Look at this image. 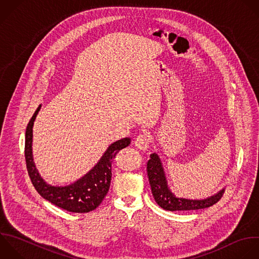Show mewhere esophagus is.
Segmentation results:
<instances>
[{"label": "esophagus", "mask_w": 259, "mask_h": 259, "mask_svg": "<svg viewBox=\"0 0 259 259\" xmlns=\"http://www.w3.org/2000/svg\"><path fill=\"white\" fill-rule=\"evenodd\" d=\"M135 145L138 149H140L142 151H147L150 147V139L148 138L147 135H140L136 139Z\"/></svg>", "instance_id": "34e87169"}]
</instances>
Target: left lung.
<instances>
[{
	"mask_svg": "<svg viewBox=\"0 0 259 259\" xmlns=\"http://www.w3.org/2000/svg\"><path fill=\"white\" fill-rule=\"evenodd\" d=\"M151 159L147 164L149 182L156 202L166 210H192L208 207L218 202L225 192V187L220 191L203 199H191L176 196L170 189L162 161L158 154L150 155Z\"/></svg>",
	"mask_w": 259,
	"mask_h": 259,
	"instance_id": "left-lung-1",
	"label": "left lung"
}]
</instances>
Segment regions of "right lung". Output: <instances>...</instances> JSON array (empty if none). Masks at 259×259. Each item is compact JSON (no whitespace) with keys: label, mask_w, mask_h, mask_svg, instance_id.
I'll use <instances>...</instances> for the list:
<instances>
[{"label":"right lung","mask_w":259,"mask_h":259,"mask_svg":"<svg viewBox=\"0 0 259 259\" xmlns=\"http://www.w3.org/2000/svg\"><path fill=\"white\" fill-rule=\"evenodd\" d=\"M40 108L41 104L29 120L25 133V160L33 186L45 199L68 211L89 212L95 209L109 190L112 161L120 150L131 144V139L123 138L111 144L97 164L77 181L65 186L51 185L40 176L32 154L33 124Z\"/></svg>","instance_id":"obj_1"}]
</instances>
